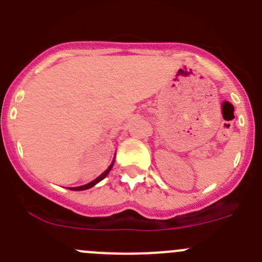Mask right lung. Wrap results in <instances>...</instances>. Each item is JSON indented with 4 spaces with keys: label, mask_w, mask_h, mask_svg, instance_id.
Returning a JSON list of instances; mask_svg holds the SVG:
<instances>
[{
    "label": "right lung",
    "mask_w": 262,
    "mask_h": 262,
    "mask_svg": "<svg viewBox=\"0 0 262 262\" xmlns=\"http://www.w3.org/2000/svg\"><path fill=\"white\" fill-rule=\"evenodd\" d=\"M112 165H114V164H111V165H110V167H108V169H106V170H104V172L102 173V174L99 176V177H98V178H95V180H94V181H92V182L86 183V185H84V186H79V187H71V190H76V191H80V190H86V189H90V187H93V186H94L95 183H98V182H99V181H102V180H103L104 177H106L107 174H108V172H110V170H111Z\"/></svg>",
    "instance_id": "add662e5"
}]
</instances>
